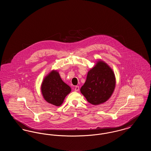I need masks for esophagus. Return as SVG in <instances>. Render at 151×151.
Here are the masks:
<instances>
[{
	"label": "esophagus",
	"instance_id": "esophagus-1",
	"mask_svg": "<svg viewBox=\"0 0 151 151\" xmlns=\"http://www.w3.org/2000/svg\"><path fill=\"white\" fill-rule=\"evenodd\" d=\"M79 86H75V91H79Z\"/></svg>",
	"mask_w": 151,
	"mask_h": 151
}]
</instances>
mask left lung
I'll return each mask as SVG.
<instances>
[{"label": "left lung", "mask_w": 151, "mask_h": 151, "mask_svg": "<svg viewBox=\"0 0 151 151\" xmlns=\"http://www.w3.org/2000/svg\"><path fill=\"white\" fill-rule=\"evenodd\" d=\"M115 86L114 72L105 63L100 61L88 73L86 83L80 91L86 100L95 105L108 100Z\"/></svg>", "instance_id": "left-lung-1"}]
</instances>
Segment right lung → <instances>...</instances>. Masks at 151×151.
Instances as JSON below:
<instances>
[{"instance_id":"add662e5","label":"right lung","mask_w":151,"mask_h":151,"mask_svg":"<svg viewBox=\"0 0 151 151\" xmlns=\"http://www.w3.org/2000/svg\"><path fill=\"white\" fill-rule=\"evenodd\" d=\"M71 90V88L62 81L58 72L54 71L50 72L44 79L41 86L45 100L58 106L61 105Z\"/></svg>"}]
</instances>
